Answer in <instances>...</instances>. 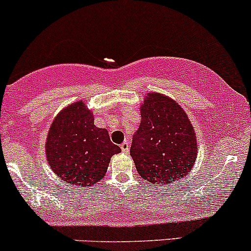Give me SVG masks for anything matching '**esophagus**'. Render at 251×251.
<instances>
[{"label":"esophagus","instance_id":"34e87169","mask_svg":"<svg viewBox=\"0 0 251 251\" xmlns=\"http://www.w3.org/2000/svg\"><path fill=\"white\" fill-rule=\"evenodd\" d=\"M120 147H121V149H122V151H125V153H128L129 149H130V145H129V142H126H126H123L122 145L120 146Z\"/></svg>","mask_w":251,"mask_h":251}]
</instances>
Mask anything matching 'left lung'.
I'll list each match as a JSON object with an SVG mask.
<instances>
[{"mask_svg": "<svg viewBox=\"0 0 251 251\" xmlns=\"http://www.w3.org/2000/svg\"><path fill=\"white\" fill-rule=\"evenodd\" d=\"M141 123L130 155L143 179L165 186L185 178L197 159V139L186 112L176 100L149 92L140 106Z\"/></svg>", "mask_w": 251, "mask_h": 251, "instance_id": "left-lung-1", "label": "left lung"}]
</instances>
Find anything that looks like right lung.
I'll list each match as a JSON object with an SVG mask.
<instances>
[{
	"label": "right lung",
	"mask_w": 251,
	"mask_h": 251,
	"mask_svg": "<svg viewBox=\"0 0 251 251\" xmlns=\"http://www.w3.org/2000/svg\"><path fill=\"white\" fill-rule=\"evenodd\" d=\"M50 170L73 186L86 187L102 180L111 156L121 151L106 129L94 123V115L83 100L63 109L55 116L46 139Z\"/></svg>",
	"instance_id": "right-lung-1"
}]
</instances>
